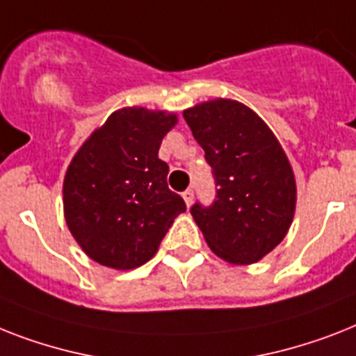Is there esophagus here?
Segmentation results:
<instances>
[{
  "label": "esophagus",
  "instance_id": "34e87169",
  "mask_svg": "<svg viewBox=\"0 0 356 356\" xmlns=\"http://www.w3.org/2000/svg\"><path fill=\"white\" fill-rule=\"evenodd\" d=\"M183 199H184V203H186V207H192L193 190H186V192H183Z\"/></svg>",
  "mask_w": 356,
  "mask_h": 356
}]
</instances>
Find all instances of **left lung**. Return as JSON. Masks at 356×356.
Wrapping results in <instances>:
<instances>
[{"instance_id": "left-lung-1", "label": "left lung", "mask_w": 356, "mask_h": 356, "mask_svg": "<svg viewBox=\"0 0 356 356\" xmlns=\"http://www.w3.org/2000/svg\"><path fill=\"white\" fill-rule=\"evenodd\" d=\"M193 138L212 166L218 195L193 204L210 250L232 265H252L287 236L296 210V179L287 153L258 113L213 98L184 109Z\"/></svg>"}]
</instances>
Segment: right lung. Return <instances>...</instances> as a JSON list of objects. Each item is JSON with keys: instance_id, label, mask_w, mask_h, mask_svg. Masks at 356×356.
Here are the masks:
<instances>
[{"instance_id": "right-lung-1", "label": "right lung", "mask_w": 356, "mask_h": 356, "mask_svg": "<svg viewBox=\"0 0 356 356\" xmlns=\"http://www.w3.org/2000/svg\"><path fill=\"white\" fill-rule=\"evenodd\" d=\"M177 115L133 106L113 111L74 153L63 177V218L93 261L131 270L155 256L183 197L159 159Z\"/></svg>"}]
</instances>
